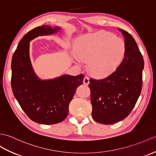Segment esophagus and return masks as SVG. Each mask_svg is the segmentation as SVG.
I'll return each mask as SVG.
<instances>
[{"mask_svg": "<svg viewBox=\"0 0 156 156\" xmlns=\"http://www.w3.org/2000/svg\"><path fill=\"white\" fill-rule=\"evenodd\" d=\"M83 83L85 85H88L90 83V80H89V78L88 76H85L84 78V80H83Z\"/></svg>", "mask_w": 156, "mask_h": 156, "instance_id": "34e87169", "label": "esophagus"}]
</instances>
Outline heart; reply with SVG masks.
<instances>
[{
  "instance_id": "obj_1",
  "label": "heart",
  "mask_w": 156,
  "mask_h": 156,
  "mask_svg": "<svg viewBox=\"0 0 156 156\" xmlns=\"http://www.w3.org/2000/svg\"><path fill=\"white\" fill-rule=\"evenodd\" d=\"M74 60L80 66L88 62L90 73L99 78H106L117 70L124 60V42L109 32L98 31L78 38Z\"/></svg>"
}]
</instances>
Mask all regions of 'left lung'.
I'll use <instances>...</instances> for the list:
<instances>
[{
	"label": "left lung",
	"mask_w": 156,
	"mask_h": 156,
	"mask_svg": "<svg viewBox=\"0 0 156 156\" xmlns=\"http://www.w3.org/2000/svg\"><path fill=\"white\" fill-rule=\"evenodd\" d=\"M124 38L126 52L121 64L112 75L90 79L92 118L103 124L121 121L129 114L140 95L144 61L131 34L118 28Z\"/></svg>",
	"instance_id": "left-lung-1"
}]
</instances>
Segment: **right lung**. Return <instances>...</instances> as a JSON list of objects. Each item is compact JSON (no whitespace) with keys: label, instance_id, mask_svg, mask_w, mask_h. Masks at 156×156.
Returning a JSON list of instances; mask_svg holds the SVG:
<instances>
[{"label":"right lung","instance_id":"1","mask_svg":"<svg viewBox=\"0 0 156 156\" xmlns=\"http://www.w3.org/2000/svg\"><path fill=\"white\" fill-rule=\"evenodd\" d=\"M60 29L48 25L32 29L21 39L12 58L13 94L28 118L42 124H57L66 118L70 102L84 80L82 74L41 80L32 68L29 55L30 41L39 36L55 34Z\"/></svg>","mask_w":156,"mask_h":156}]
</instances>
